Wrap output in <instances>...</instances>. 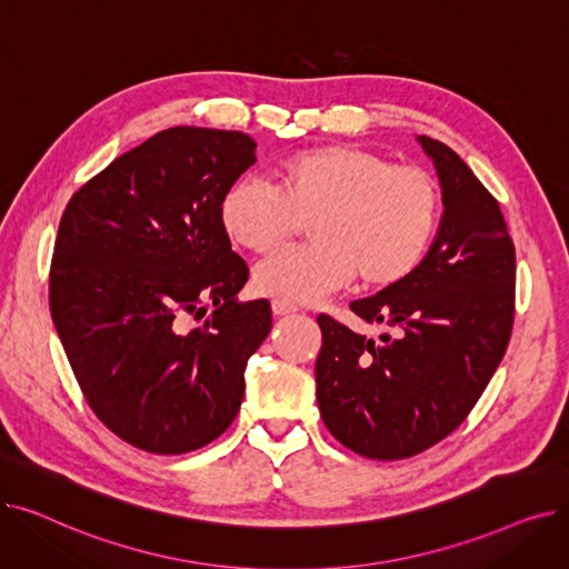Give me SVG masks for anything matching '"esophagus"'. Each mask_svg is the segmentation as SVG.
<instances>
[{"instance_id": "esophagus-1", "label": "esophagus", "mask_w": 569, "mask_h": 569, "mask_svg": "<svg viewBox=\"0 0 569 569\" xmlns=\"http://www.w3.org/2000/svg\"><path fill=\"white\" fill-rule=\"evenodd\" d=\"M295 311H297V307L290 305V302H286V300H272V313H274L277 318L288 316V313H295Z\"/></svg>"}]
</instances>
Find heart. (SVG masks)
Here are the masks:
<instances>
[{
    "label": "heart",
    "instance_id": "obj_1",
    "mask_svg": "<svg viewBox=\"0 0 569 569\" xmlns=\"http://www.w3.org/2000/svg\"><path fill=\"white\" fill-rule=\"evenodd\" d=\"M277 189L239 179L221 198L230 242L267 256L302 221L311 247L260 262L253 286L286 302H318L355 274L369 288L406 279L425 258L440 217V193L420 170L355 144L290 154L274 170Z\"/></svg>",
    "mask_w": 569,
    "mask_h": 569
}]
</instances>
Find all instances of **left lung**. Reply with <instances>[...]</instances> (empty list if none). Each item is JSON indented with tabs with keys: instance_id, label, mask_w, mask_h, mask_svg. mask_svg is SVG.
Listing matches in <instances>:
<instances>
[{
	"instance_id": "8db88e82",
	"label": "left lung",
	"mask_w": 569,
	"mask_h": 569,
	"mask_svg": "<svg viewBox=\"0 0 569 569\" xmlns=\"http://www.w3.org/2000/svg\"><path fill=\"white\" fill-rule=\"evenodd\" d=\"M442 189L433 242L412 272L350 305L380 341L320 316L316 397L348 450L395 461L450 436L510 343L517 256L496 198L450 147L420 136Z\"/></svg>"
}]
</instances>
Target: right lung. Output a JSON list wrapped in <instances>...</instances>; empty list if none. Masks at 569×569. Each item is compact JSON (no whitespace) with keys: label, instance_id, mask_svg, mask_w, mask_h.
<instances>
[{"label":"right lung","instance_id":"1","mask_svg":"<svg viewBox=\"0 0 569 569\" xmlns=\"http://www.w3.org/2000/svg\"><path fill=\"white\" fill-rule=\"evenodd\" d=\"M253 149L239 131L172 127L89 179L59 221L52 322L89 408L138 450L217 440L272 330L267 300L237 302L249 267L219 221Z\"/></svg>","mask_w":569,"mask_h":569}]
</instances>
